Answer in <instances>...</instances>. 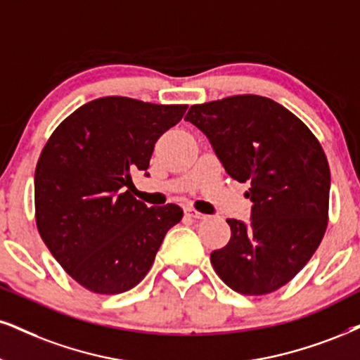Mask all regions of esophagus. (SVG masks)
Segmentation results:
<instances>
[{"label":"esophagus","instance_id":"esophagus-1","mask_svg":"<svg viewBox=\"0 0 360 360\" xmlns=\"http://www.w3.org/2000/svg\"><path fill=\"white\" fill-rule=\"evenodd\" d=\"M187 215L188 217H192V219H195V220H203V219H207V215L205 214H200V212H197L195 210V208H187Z\"/></svg>","mask_w":360,"mask_h":360}]
</instances>
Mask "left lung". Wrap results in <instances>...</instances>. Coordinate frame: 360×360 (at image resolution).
<instances>
[{"label": "left lung", "mask_w": 360, "mask_h": 360, "mask_svg": "<svg viewBox=\"0 0 360 360\" xmlns=\"http://www.w3.org/2000/svg\"><path fill=\"white\" fill-rule=\"evenodd\" d=\"M185 120L208 136L225 172L250 185L252 220L227 219L232 237L210 255L217 275L243 295L278 290L316 254L329 224L330 168L321 141L259 95L192 105Z\"/></svg>", "instance_id": "left-lung-1"}]
</instances>
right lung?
<instances>
[{
    "label": "right lung",
    "instance_id": "right-lung-1",
    "mask_svg": "<svg viewBox=\"0 0 360 360\" xmlns=\"http://www.w3.org/2000/svg\"><path fill=\"white\" fill-rule=\"evenodd\" d=\"M187 108L103 96L75 110L43 146L34 170L38 232L90 292L122 294L143 281L184 217L175 203L146 207L128 188L131 172L148 168L157 140Z\"/></svg>",
    "mask_w": 360,
    "mask_h": 360
}]
</instances>
